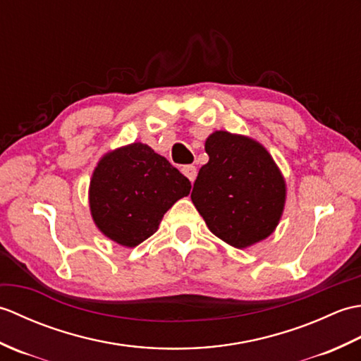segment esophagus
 <instances>
[{
	"instance_id": "esophagus-1",
	"label": "esophagus",
	"mask_w": 361,
	"mask_h": 361,
	"mask_svg": "<svg viewBox=\"0 0 361 361\" xmlns=\"http://www.w3.org/2000/svg\"><path fill=\"white\" fill-rule=\"evenodd\" d=\"M181 172L185 173L190 183H194L197 178V167L192 164H188V166H183L181 167Z\"/></svg>"
}]
</instances>
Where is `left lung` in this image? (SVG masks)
I'll list each match as a JSON object with an SVG mask.
<instances>
[{
	"label": "left lung",
	"mask_w": 361,
	"mask_h": 361,
	"mask_svg": "<svg viewBox=\"0 0 361 361\" xmlns=\"http://www.w3.org/2000/svg\"><path fill=\"white\" fill-rule=\"evenodd\" d=\"M209 155L194 183L192 203L219 239L247 248L278 226L286 204V180L262 144L248 136L214 132Z\"/></svg>",
	"instance_id": "8db88e82"
}]
</instances>
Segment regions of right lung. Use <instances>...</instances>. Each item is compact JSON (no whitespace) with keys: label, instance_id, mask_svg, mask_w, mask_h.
<instances>
[{"label":"right lung","instance_id":"right-lung-1","mask_svg":"<svg viewBox=\"0 0 361 361\" xmlns=\"http://www.w3.org/2000/svg\"><path fill=\"white\" fill-rule=\"evenodd\" d=\"M190 181L147 144L133 142L99 161L90 183V209L104 235L133 248L157 233L164 214L189 195Z\"/></svg>","mask_w":361,"mask_h":361}]
</instances>
